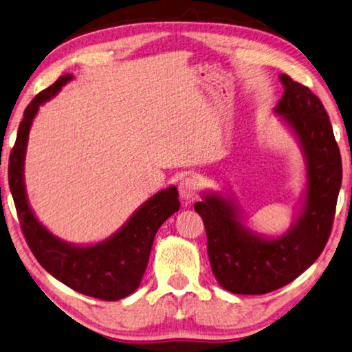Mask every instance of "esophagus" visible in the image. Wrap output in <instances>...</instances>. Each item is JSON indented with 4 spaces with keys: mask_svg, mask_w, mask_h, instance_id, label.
Wrapping results in <instances>:
<instances>
[{
    "mask_svg": "<svg viewBox=\"0 0 352 352\" xmlns=\"http://www.w3.org/2000/svg\"><path fill=\"white\" fill-rule=\"evenodd\" d=\"M198 189H200V182L197 180L195 177H186L183 178L178 184V192L183 200H192V198L198 194Z\"/></svg>",
    "mask_w": 352,
    "mask_h": 352,
    "instance_id": "1",
    "label": "esophagus"
}]
</instances>
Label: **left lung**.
Masks as SVG:
<instances>
[{
  "instance_id": "1",
  "label": "left lung",
  "mask_w": 352,
  "mask_h": 352,
  "mask_svg": "<svg viewBox=\"0 0 352 352\" xmlns=\"http://www.w3.org/2000/svg\"><path fill=\"white\" fill-rule=\"evenodd\" d=\"M280 81L285 92L274 112L294 133L306 166V189L289 231L280 237L252 231L231 194L204 192L194 204L214 276L232 294L260 296L291 283L322 254L334 221L342 157L329 117L308 87L285 74Z\"/></svg>"
}]
</instances>
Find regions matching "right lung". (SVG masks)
I'll return each mask as SVG.
<instances>
[{"instance_id": "obj_1", "label": "right lung", "mask_w": 352, "mask_h": 352, "mask_svg": "<svg viewBox=\"0 0 352 352\" xmlns=\"http://www.w3.org/2000/svg\"><path fill=\"white\" fill-rule=\"evenodd\" d=\"M72 78V74L60 76L25 107L9 158V188L25 241L44 270L76 292L113 302L127 297L142 283L155 234L180 209V201L175 186L158 190L117 232L95 245H72L41 225L30 209L24 184L29 132L40 106L54 98Z\"/></svg>"}]
</instances>
